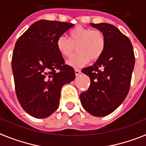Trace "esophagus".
<instances>
[{
    "label": "esophagus",
    "instance_id": "34e87169",
    "mask_svg": "<svg viewBox=\"0 0 146 146\" xmlns=\"http://www.w3.org/2000/svg\"><path fill=\"white\" fill-rule=\"evenodd\" d=\"M74 72H75V75L76 76H78V75H79V74H81V70L80 69H75L74 70Z\"/></svg>",
    "mask_w": 146,
    "mask_h": 146
}]
</instances>
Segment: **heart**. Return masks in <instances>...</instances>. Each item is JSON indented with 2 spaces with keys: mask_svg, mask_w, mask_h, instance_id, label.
<instances>
[{
  "mask_svg": "<svg viewBox=\"0 0 146 146\" xmlns=\"http://www.w3.org/2000/svg\"><path fill=\"white\" fill-rule=\"evenodd\" d=\"M106 40L100 30L78 27L68 33V39L60 36L56 42L58 51L63 57L68 58L75 48L78 52L68 61L72 67L79 68L85 65L89 60H98L104 52Z\"/></svg>",
  "mask_w": 146,
  "mask_h": 146,
  "instance_id": "heart-1",
  "label": "heart"
}]
</instances>
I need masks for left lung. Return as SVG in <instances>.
I'll use <instances>...</instances> for the list:
<instances>
[{
    "label": "left lung",
    "instance_id": "8db88e82",
    "mask_svg": "<svg viewBox=\"0 0 146 146\" xmlns=\"http://www.w3.org/2000/svg\"><path fill=\"white\" fill-rule=\"evenodd\" d=\"M104 33V52L94 65L81 70L90 77L88 91L80 94L82 107L95 116L109 115L128 94L135 65L133 45L128 37L109 23H91Z\"/></svg>",
    "mask_w": 146,
    "mask_h": 146
}]
</instances>
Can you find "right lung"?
I'll return each instance as SVG.
<instances>
[{
    "mask_svg": "<svg viewBox=\"0 0 146 146\" xmlns=\"http://www.w3.org/2000/svg\"><path fill=\"white\" fill-rule=\"evenodd\" d=\"M74 25L41 20L20 36L12 55V71L18 101L35 118H46L59 106L61 89L75 78L65 65L56 42Z\"/></svg>",
    "mask_w": 146,
    "mask_h": 146,
    "instance_id": "right-lung-1",
    "label": "right lung"
}]
</instances>
